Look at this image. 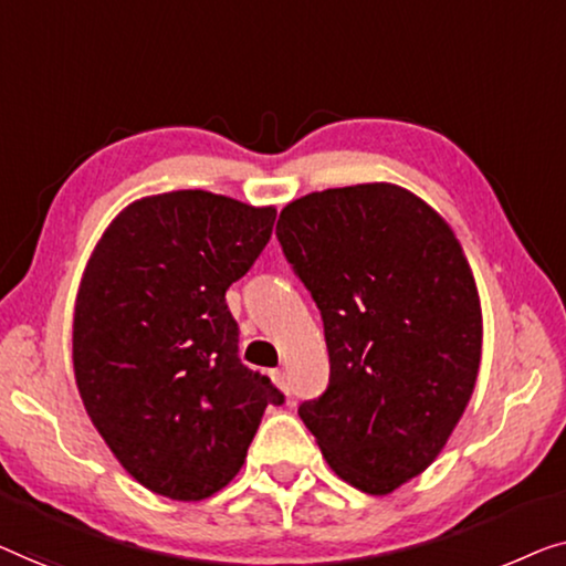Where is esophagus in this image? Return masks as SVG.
I'll return each mask as SVG.
<instances>
[{"label": "esophagus", "mask_w": 566, "mask_h": 566, "mask_svg": "<svg viewBox=\"0 0 566 566\" xmlns=\"http://www.w3.org/2000/svg\"><path fill=\"white\" fill-rule=\"evenodd\" d=\"M269 374H272V381H274V385L280 387L282 392L290 395V385H286V377H284V371H282V369H272V371H269Z\"/></svg>", "instance_id": "34e87169"}]
</instances>
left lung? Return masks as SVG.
Listing matches in <instances>:
<instances>
[{"instance_id":"1","label":"left lung","mask_w":566,"mask_h":566,"mask_svg":"<svg viewBox=\"0 0 566 566\" xmlns=\"http://www.w3.org/2000/svg\"><path fill=\"white\" fill-rule=\"evenodd\" d=\"M276 238L321 310L331 359L302 423L340 480L387 495L439 457L472 397L482 354L472 269L439 214L395 185L300 197Z\"/></svg>"}]
</instances>
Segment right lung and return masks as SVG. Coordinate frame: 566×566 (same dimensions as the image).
Masks as SVG:
<instances>
[{"label":"right lung","instance_id":"right-lung-1","mask_svg":"<svg viewBox=\"0 0 566 566\" xmlns=\"http://www.w3.org/2000/svg\"><path fill=\"white\" fill-rule=\"evenodd\" d=\"M274 207L179 189L123 210L86 264L74 371L94 428L143 488L205 500L238 474L284 395L238 359L226 292L272 238Z\"/></svg>","mask_w":566,"mask_h":566}]
</instances>
